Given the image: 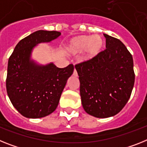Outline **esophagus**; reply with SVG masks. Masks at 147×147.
Instances as JSON below:
<instances>
[{
    "instance_id": "34e87169",
    "label": "esophagus",
    "mask_w": 147,
    "mask_h": 147,
    "mask_svg": "<svg viewBox=\"0 0 147 147\" xmlns=\"http://www.w3.org/2000/svg\"><path fill=\"white\" fill-rule=\"evenodd\" d=\"M73 76H76V77H77V76H78V73H77V71H76V69H74Z\"/></svg>"
}]
</instances>
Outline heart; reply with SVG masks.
I'll return each instance as SVG.
<instances>
[{"mask_svg":"<svg viewBox=\"0 0 147 147\" xmlns=\"http://www.w3.org/2000/svg\"><path fill=\"white\" fill-rule=\"evenodd\" d=\"M105 47V40L101 35H79L71 38L66 47L68 54L76 55L84 51V59L90 60L100 55Z\"/></svg>","mask_w":147,"mask_h":147,"instance_id":"heart-1","label":"heart"}]
</instances>
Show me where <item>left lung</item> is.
<instances>
[{
    "instance_id": "1",
    "label": "left lung",
    "mask_w": 147,
    "mask_h": 147,
    "mask_svg": "<svg viewBox=\"0 0 147 147\" xmlns=\"http://www.w3.org/2000/svg\"><path fill=\"white\" fill-rule=\"evenodd\" d=\"M106 49L75 66L84 109L97 118L117 114L126 105L134 84L133 58L119 39L104 34Z\"/></svg>"
}]
</instances>
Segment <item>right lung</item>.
<instances>
[{"label": "right lung", "instance_id": "1", "mask_svg": "<svg viewBox=\"0 0 147 147\" xmlns=\"http://www.w3.org/2000/svg\"><path fill=\"white\" fill-rule=\"evenodd\" d=\"M58 31L37 30L22 39L9 57L6 87L14 108L27 118H42L55 111L74 66L58 68L53 63L41 65L31 59L38 44L50 42Z\"/></svg>", "mask_w": 147, "mask_h": 147}]
</instances>
